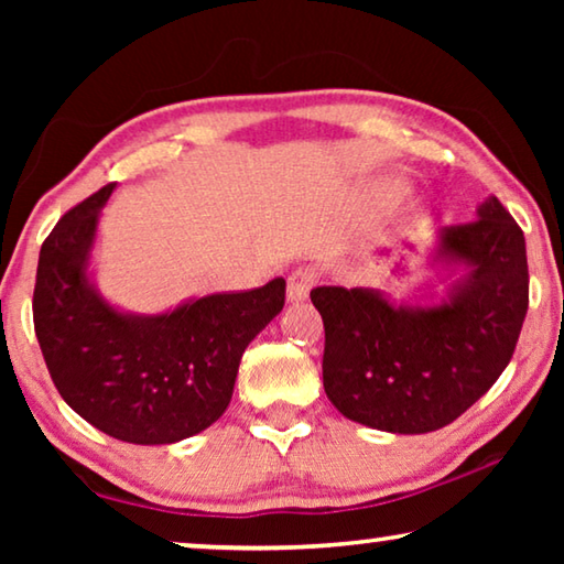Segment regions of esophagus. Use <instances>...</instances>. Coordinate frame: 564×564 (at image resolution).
Listing matches in <instances>:
<instances>
[{"mask_svg":"<svg viewBox=\"0 0 564 564\" xmlns=\"http://www.w3.org/2000/svg\"><path fill=\"white\" fill-rule=\"evenodd\" d=\"M316 271L311 269V265H301V269H295L291 275H289V291H285V295H289V301L295 303V301H303L305 295H308V291L313 289V283H316Z\"/></svg>","mask_w":564,"mask_h":564,"instance_id":"34e87169","label":"esophagus"}]
</instances>
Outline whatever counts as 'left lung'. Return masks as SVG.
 Instances as JSON below:
<instances>
[{
	"label": "left lung",
	"mask_w": 564,
	"mask_h": 564,
	"mask_svg": "<svg viewBox=\"0 0 564 564\" xmlns=\"http://www.w3.org/2000/svg\"><path fill=\"white\" fill-rule=\"evenodd\" d=\"M441 259L467 275L433 308H395L378 291L318 285L323 388L348 420L400 435L433 433L492 388L518 346L530 303L524 236L498 198L445 226Z\"/></svg>",
	"instance_id": "8db88e82"
}]
</instances>
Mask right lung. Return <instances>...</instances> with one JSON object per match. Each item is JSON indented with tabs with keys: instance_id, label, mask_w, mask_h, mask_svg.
<instances>
[{
	"instance_id": "add662e5",
	"label": "right lung",
	"mask_w": 564,
	"mask_h": 564,
	"mask_svg": "<svg viewBox=\"0 0 564 564\" xmlns=\"http://www.w3.org/2000/svg\"><path fill=\"white\" fill-rule=\"evenodd\" d=\"M113 186L76 204L44 238L34 333L56 390L87 423L123 443H178L224 415L246 346L283 308L285 281L206 295L164 316L113 311L87 281Z\"/></svg>"
}]
</instances>
